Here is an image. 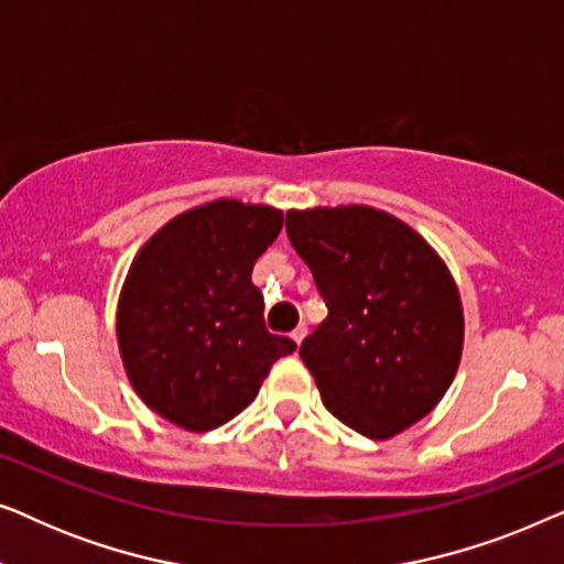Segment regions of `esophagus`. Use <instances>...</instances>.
<instances>
[{"label":"esophagus","mask_w":564,"mask_h":564,"mask_svg":"<svg viewBox=\"0 0 564 564\" xmlns=\"http://www.w3.org/2000/svg\"><path fill=\"white\" fill-rule=\"evenodd\" d=\"M292 341H295V344H303V338L307 336V326H305V323H300V326L295 328V330H292Z\"/></svg>","instance_id":"1"}]
</instances>
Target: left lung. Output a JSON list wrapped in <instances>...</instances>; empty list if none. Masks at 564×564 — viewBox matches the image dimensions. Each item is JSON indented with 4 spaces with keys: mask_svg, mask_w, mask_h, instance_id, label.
I'll return each instance as SVG.
<instances>
[{
    "mask_svg": "<svg viewBox=\"0 0 564 564\" xmlns=\"http://www.w3.org/2000/svg\"><path fill=\"white\" fill-rule=\"evenodd\" d=\"M328 318L300 344L323 403L367 438H390L454 380L465 321L436 251L403 220L367 205L288 213Z\"/></svg>",
    "mask_w": 564,
    "mask_h": 564,
    "instance_id": "8db88e82",
    "label": "left lung"
}]
</instances>
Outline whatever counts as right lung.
Masks as SVG:
<instances>
[{"label":"right lung","instance_id":"obj_1","mask_svg":"<svg viewBox=\"0 0 564 564\" xmlns=\"http://www.w3.org/2000/svg\"><path fill=\"white\" fill-rule=\"evenodd\" d=\"M282 230L267 205L215 199L166 223L122 284L118 344L143 403L187 431L234 419L297 344L269 334L253 264Z\"/></svg>","mask_w":564,"mask_h":564}]
</instances>
